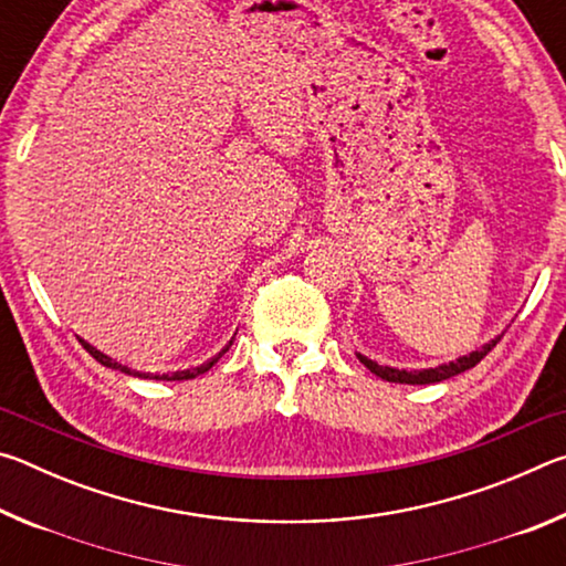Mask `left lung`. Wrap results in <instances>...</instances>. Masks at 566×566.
Masks as SVG:
<instances>
[{
  "label": "left lung",
  "instance_id": "1",
  "mask_svg": "<svg viewBox=\"0 0 566 566\" xmlns=\"http://www.w3.org/2000/svg\"><path fill=\"white\" fill-rule=\"evenodd\" d=\"M500 339L502 337L492 339L490 344H484L482 349H476V352L469 354V357L442 364V367H437V369H424V371H407V369L381 367V364L371 361L367 357H361V354H359V361L371 371V375H377V377L387 379V381H395V385H432V381H442V379H449V377H454V375H462V371L476 367V364L482 361L486 354H490L496 347V342H500Z\"/></svg>",
  "mask_w": 566,
  "mask_h": 566
}]
</instances>
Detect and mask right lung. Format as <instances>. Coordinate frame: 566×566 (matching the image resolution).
Listing matches in <instances>:
<instances>
[{
  "instance_id": "1",
  "label": "right lung",
  "mask_w": 566,
  "mask_h": 566,
  "mask_svg": "<svg viewBox=\"0 0 566 566\" xmlns=\"http://www.w3.org/2000/svg\"><path fill=\"white\" fill-rule=\"evenodd\" d=\"M84 344V349H87L94 359H97L99 364H104V367H109V369H119V371H124V375H132V377H142V379H165V381H185V379H195V377H199V375H205V371H209L214 367V364L219 361V357H224L227 354V349L232 347V342L227 344V347L217 354V357H212L209 361H205L202 367H195V369H185V371H175V375H145V371H134V369H129V367H122V364H117V361H112L107 354H102V352H97L94 347H90L87 342H82Z\"/></svg>"
}]
</instances>
